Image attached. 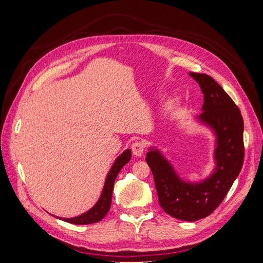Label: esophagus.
Segmentation results:
<instances>
[{"mask_svg": "<svg viewBox=\"0 0 263 263\" xmlns=\"http://www.w3.org/2000/svg\"><path fill=\"white\" fill-rule=\"evenodd\" d=\"M132 150H133V154L136 156V157H141L144 155V151H145V144L140 140H136L132 145Z\"/></svg>", "mask_w": 263, "mask_h": 263, "instance_id": "34e87169", "label": "esophagus"}]
</instances>
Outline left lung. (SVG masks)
Segmentation results:
<instances>
[{"instance_id": "8db88e82", "label": "left lung", "mask_w": 263, "mask_h": 263, "mask_svg": "<svg viewBox=\"0 0 263 263\" xmlns=\"http://www.w3.org/2000/svg\"><path fill=\"white\" fill-rule=\"evenodd\" d=\"M190 76L200 84L204 94V112L200 119L217 135L216 170L204 182L191 184L179 179L157 150L149 151L146 161L153 172L158 200L164 212L174 218L195 221L218 208L242 168L243 119L235 102L212 77L195 72Z\"/></svg>"}]
</instances>
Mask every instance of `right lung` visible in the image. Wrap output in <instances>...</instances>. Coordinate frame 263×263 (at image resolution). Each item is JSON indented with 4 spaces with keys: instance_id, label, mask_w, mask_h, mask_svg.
<instances>
[{
    "instance_id": "1",
    "label": "right lung",
    "mask_w": 263,
    "mask_h": 263,
    "mask_svg": "<svg viewBox=\"0 0 263 263\" xmlns=\"http://www.w3.org/2000/svg\"><path fill=\"white\" fill-rule=\"evenodd\" d=\"M130 158H132L130 150L127 149L116 159L112 169L109 170L107 174L105 185H104V189H103V192L99 202L95 204L89 212H86L78 217H73V218L60 217V219L71 222V224H74V225H89V224H94V222L100 221L109 211L110 203H112L113 186H114V182L117 174L119 173V171H121L123 166L130 160Z\"/></svg>"
}]
</instances>
